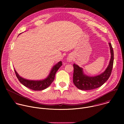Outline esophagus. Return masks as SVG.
Masks as SVG:
<instances>
[{"label":"esophagus","mask_w":124,"mask_h":124,"mask_svg":"<svg viewBox=\"0 0 124 124\" xmlns=\"http://www.w3.org/2000/svg\"><path fill=\"white\" fill-rule=\"evenodd\" d=\"M67 60H68V62H70V61H72V58L71 57L69 56V57H68V58H67Z\"/></svg>","instance_id":"esophagus-1"}]
</instances>
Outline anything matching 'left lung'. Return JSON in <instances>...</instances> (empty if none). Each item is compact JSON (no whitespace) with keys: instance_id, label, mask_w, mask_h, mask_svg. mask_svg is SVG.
<instances>
[{"instance_id":"1","label":"left lung","mask_w":124,"mask_h":124,"mask_svg":"<svg viewBox=\"0 0 124 124\" xmlns=\"http://www.w3.org/2000/svg\"><path fill=\"white\" fill-rule=\"evenodd\" d=\"M109 45L111 52V59L108 66L105 71L96 77H90L84 75L82 72V69L78 65L74 64V68L73 74V82L75 86L79 89L89 90L94 89L101 87L107 81L110 77L113 65L114 52L110 43Z\"/></svg>"}]
</instances>
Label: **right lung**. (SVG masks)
Masks as SVG:
<instances>
[{"mask_svg":"<svg viewBox=\"0 0 124 124\" xmlns=\"http://www.w3.org/2000/svg\"><path fill=\"white\" fill-rule=\"evenodd\" d=\"M62 61L59 62L57 64H56L52 68L50 73L48 77L45 79L40 81L30 80L24 79L17 74L15 70V72L17 79H19V80L22 84H23L25 87L34 91L43 90L46 89L54 81L55 78V74L58 70L59 69V68L62 66Z\"/></svg>","mask_w":124,"mask_h":124,"instance_id":"1","label":"right lung"}]
</instances>
